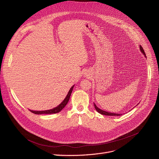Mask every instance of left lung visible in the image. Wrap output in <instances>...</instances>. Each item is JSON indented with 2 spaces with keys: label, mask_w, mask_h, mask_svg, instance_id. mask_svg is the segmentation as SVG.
I'll use <instances>...</instances> for the list:
<instances>
[{
  "label": "left lung",
  "mask_w": 159,
  "mask_h": 159,
  "mask_svg": "<svg viewBox=\"0 0 159 159\" xmlns=\"http://www.w3.org/2000/svg\"><path fill=\"white\" fill-rule=\"evenodd\" d=\"M140 50L141 51V52L143 53L145 55V57H146V53H145V52H144V50L143 49V47H142L140 45ZM94 106H95V110L97 111V112H98L99 113H101V114H102V115H107V116H120V115H121V114H120V113L119 114V113H110V112H107V111H104V110H102L100 109V108H98V107L95 105V104H94Z\"/></svg>",
  "instance_id": "obj_1"
}]
</instances>
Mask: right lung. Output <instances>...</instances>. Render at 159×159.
Returning a JSON list of instances; mask_svg holds the SVG:
<instances>
[{
    "label": "right lung",
    "instance_id": "1",
    "mask_svg": "<svg viewBox=\"0 0 159 159\" xmlns=\"http://www.w3.org/2000/svg\"><path fill=\"white\" fill-rule=\"evenodd\" d=\"M73 87H74V86H73L70 88L68 95H67V96L66 97V98H64V101L58 106H57L56 107L53 108V109H52V110H45V111H33V110H30V111L31 112L33 113L38 114V115H40V114H53V113H57L60 112L63 109V108L66 106V105L68 104L69 100H70V96H71V92L73 91Z\"/></svg>",
    "mask_w": 159,
    "mask_h": 159
}]
</instances>
